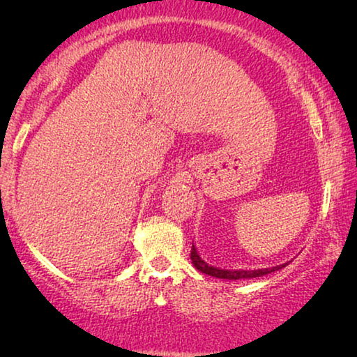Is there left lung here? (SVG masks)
I'll return each instance as SVG.
<instances>
[{
    "label": "left lung",
    "instance_id": "obj_1",
    "mask_svg": "<svg viewBox=\"0 0 357 357\" xmlns=\"http://www.w3.org/2000/svg\"><path fill=\"white\" fill-rule=\"evenodd\" d=\"M190 258H192L193 266L197 268L198 271L204 273V275L214 276V278H221V280H248V278H260V276L268 275V273L281 270V268H284L287 265V263H282V265H278L273 268H261V270H221V268L208 265V263L198 255L195 245L192 247Z\"/></svg>",
    "mask_w": 357,
    "mask_h": 357
}]
</instances>
